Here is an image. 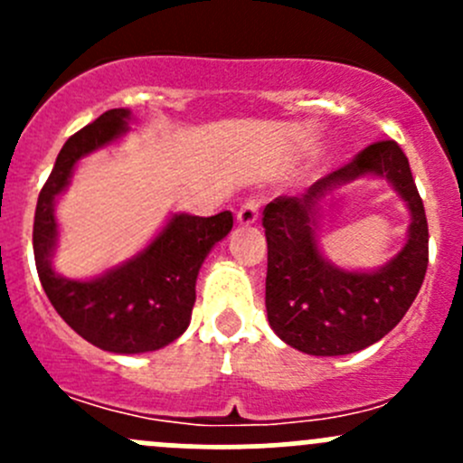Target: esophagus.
<instances>
[{
    "instance_id": "34e87169",
    "label": "esophagus",
    "mask_w": 463,
    "mask_h": 463,
    "mask_svg": "<svg viewBox=\"0 0 463 463\" xmlns=\"http://www.w3.org/2000/svg\"><path fill=\"white\" fill-rule=\"evenodd\" d=\"M258 217H260L258 199H249V202L241 205L240 213H237V223H240V226H253V223H258Z\"/></svg>"
}]
</instances>
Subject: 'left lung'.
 <instances>
[{"instance_id": "left-lung-1", "label": "left lung", "mask_w": 463, "mask_h": 463, "mask_svg": "<svg viewBox=\"0 0 463 463\" xmlns=\"http://www.w3.org/2000/svg\"><path fill=\"white\" fill-rule=\"evenodd\" d=\"M367 175L385 178L409 208L406 244L376 269H343L321 250L319 228L342 190ZM261 223L269 244V325L279 340L309 356H345L378 343L399 325L426 278V210L394 141L370 145L300 197L270 202Z\"/></svg>"}]
</instances>
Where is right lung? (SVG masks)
<instances>
[{
  "mask_svg": "<svg viewBox=\"0 0 463 463\" xmlns=\"http://www.w3.org/2000/svg\"><path fill=\"white\" fill-rule=\"evenodd\" d=\"M132 120L129 109H109L62 145L33 223L35 266L46 298L78 335L111 354L156 352L188 329L199 269L232 228L231 210L214 217L172 213L145 249L102 273L80 279L55 270V203L71 185L78 163L118 143Z\"/></svg>",
  "mask_w": 463,
  "mask_h": 463,
  "instance_id": "obj_1",
  "label": "right lung"
}]
</instances>
